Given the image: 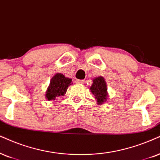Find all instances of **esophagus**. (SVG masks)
<instances>
[{
	"instance_id": "34e87169",
	"label": "esophagus",
	"mask_w": 160,
	"mask_h": 160,
	"mask_svg": "<svg viewBox=\"0 0 160 160\" xmlns=\"http://www.w3.org/2000/svg\"><path fill=\"white\" fill-rule=\"evenodd\" d=\"M76 83L82 84V83H84V81H83V80H76Z\"/></svg>"
}]
</instances>
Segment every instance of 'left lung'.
Listing matches in <instances>:
<instances>
[{"label": "left lung", "mask_w": 160, "mask_h": 160, "mask_svg": "<svg viewBox=\"0 0 160 160\" xmlns=\"http://www.w3.org/2000/svg\"><path fill=\"white\" fill-rule=\"evenodd\" d=\"M93 83L90 87L91 92L94 96V98L97 100L98 105H102L106 103L108 100V88L106 80L103 77H97L93 79Z\"/></svg>", "instance_id": "left-lung-1"}]
</instances>
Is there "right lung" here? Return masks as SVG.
Instances as JSON below:
<instances>
[{"instance_id": "1", "label": "right lung", "mask_w": 160, "mask_h": 160, "mask_svg": "<svg viewBox=\"0 0 160 160\" xmlns=\"http://www.w3.org/2000/svg\"><path fill=\"white\" fill-rule=\"evenodd\" d=\"M72 79L65 77L61 73H57L50 80L49 86L46 92V98L48 100H54L57 97L64 96L68 87L73 84Z\"/></svg>"}]
</instances>
